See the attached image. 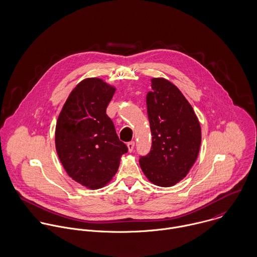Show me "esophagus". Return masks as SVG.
I'll return each mask as SVG.
<instances>
[{
  "label": "esophagus",
  "mask_w": 257,
  "mask_h": 257,
  "mask_svg": "<svg viewBox=\"0 0 257 257\" xmlns=\"http://www.w3.org/2000/svg\"><path fill=\"white\" fill-rule=\"evenodd\" d=\"M127 147H128V151L132 152V151L134 150V148H135V142H130V143H127Z\"/></svg>",
  "instance_id": "obj_1"
}]
</instances>
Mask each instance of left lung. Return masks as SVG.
<instances>
[{"mask_svg":"<svg viewBox=\"0 0 257 257\" xmlns=\"http://www.w3.org/2000/svg\"><path fill=\"white\" fill-rule=\"evenodd\" d=\"M147 95L152 136L151 150L141 156L147 179L171 187L188 174L201 146V126L193 108L180 90L168 80L153 78Z\"/></svg>","mask_w":257,"mask_h":257,"instance_id":"1","label":"left lung"}]
</instances>
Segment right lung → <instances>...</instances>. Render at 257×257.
Returning <instances> with one entry per match:
<instances>
[{
	"label": "right lung",
	"mask_w": 257,
	"mask_h": 257,
	"mask_svg": "<svg viewBox=\"0 0 257 257\" xmlns=\"http://www.w3.org/2000/svg\"><path fill=\"white\" fill-rule=\"evenodd\" d=\"M115 89L99 78L80 82L61 110L55 131L58 157L67 174L83 186L99 189L116 173L128 151L106 113Z\"/></svg>",
	"instance_id": "1"
}]
</instances>
